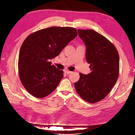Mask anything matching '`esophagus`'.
Returning <instances> with one entry per match:
<instances>
[{
  "instance_id": "34e87169",
  "label": "esophagus",
  "mask_w": 135,
  "mask_h": 135,
  "mask_svg": "<svg viewBox=\"0 0 135 135\" xmlns=\"http://www.w3.org/2000/svg\"><path fill=\"white\" fill-rule=\"evenodd\" d=\"M65 72L66 74H71V73H72V72H71V71H68V70H65Z\"/></svg>"
}]
</instances>
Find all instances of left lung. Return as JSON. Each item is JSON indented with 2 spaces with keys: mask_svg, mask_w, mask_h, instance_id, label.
I'll list each match as a JSON object with an SVG mask.
<instances>
[{
  "mask_svg": "<svg viewBox=\"0 0 135 135\" xmlns=\"http://www.w3.org/2000/svg\"><path fill=\"white\" fill-rule=\"evenodd\" d=\"M86 45V60L91 73H79L74 84L76 92L86 102H98L110 92L118 79L119 57L116 47L108 39L92 30H78Z\"/></svg>",
  "mask_w": 135,
  "mask_h": 135,
  "instance_id": "left-lung-1",
  "label": "left lung"
}]
</instances>
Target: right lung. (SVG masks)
<instances>
[{"mask_svg":"<svg viewBox=\"0 0 135 135\" xmlns=\"http://www.w3.org/2000/svg\"><path fill=\"white\" fill-rule=\"evenodd\" d=\"M76 36L73 27H51L31 33L24 40L19 53L18 74L21 84L33 96L43 98L56 89L63 71L49 60L59 56Z\"/></svg>","mask_w":135,"mask_h":135,"instance_id":"obj_1","label":"right lung"}]
</instances>
